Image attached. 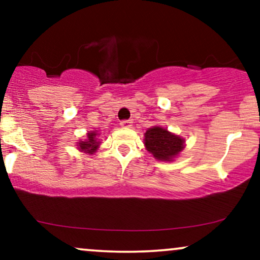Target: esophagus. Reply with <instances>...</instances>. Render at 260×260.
<instances>
[{"label":"esophagus","instance_id":"34e87169","mask_svg":"<svg viewBox=\"0 0 260 260\" xmlns=\"http://www.w3.org/2000/svg\"><path fill=\"white\" fill-rule=\"evenodd\" d=\"M133 122H132V120H123V121H121V126L123 127V128H131L133 126Z\"/></svg>","mask_w":260,"mask_h":260}]
</instances>
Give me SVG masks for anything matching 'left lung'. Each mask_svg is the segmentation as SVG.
<instances>
[{
  "label": "left lung",
  "instance_id": "obj_1",
  "mask_svg": "<svg viewBox=\"0 0 260 260\" xmlns=\"http://www.w3.org/2000/svg\"><path fill=\"white\" fill-rule=\"evenodd\" d=\"M144 144L155 159L172 161L184 149V139L165 128L154 126L145 132Z\"/></svg>",
  "mask_w": 260,
  "mask_h": 260
}]
</instances>
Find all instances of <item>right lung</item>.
Segmentation results:
<instances>
[{
	"mask_svg": "<svg viewBox=\"0 0 260 260\" xmlns=\"http://www.w3.org/2000/svg\"><path fill=\"white\" fill-rule=\"evenodd\" d=\"M96 136H98L96 131L89 132L88 136H86V139L80 140L77 147H78L80 151H84V153H86V154H89V155L94 154L100 145V142L98 140Z\"/></svg>",
	"mask_w": 260,
	"mask_h": 260,
	"instance_id": "obj_1",
	"label": "right lung"
}]
</instances>
